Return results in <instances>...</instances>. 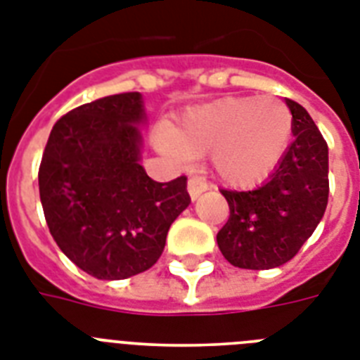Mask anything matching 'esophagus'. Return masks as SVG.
I'll return each mask as SVG.
<instances>
[{
	"label": "esophagus",
	"instance_id": "1",
	"mask_svg": "<svg viewBox=\"0 0 360 360\" xmlns=\"http://www.w3.org/2000/svg\"><path fill=\"white\" fill-rule=\"evenodd\" d=\"M186 188H188L190 198H192V200H195V198H198L201 192H205V190L209 188V185H207V181L201 179V177H190Z\"/></svg>",
	"mask_w": 360,
	"mask_h": 360
}]
</instances>
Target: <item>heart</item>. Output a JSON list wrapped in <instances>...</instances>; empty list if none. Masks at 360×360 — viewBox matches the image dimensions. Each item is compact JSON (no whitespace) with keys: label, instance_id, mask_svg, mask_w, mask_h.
I'll list each match as a JSON object with an SVG mask.
<instances>
[{"label":"heart","instance_id":"1","mask_svg":"<svg viewBox=\"0 0 360 360\" xmlns=\"http://www.w3.org/2000/svg\"><path fill=\"white\" fill-rule=\"evenodd\" d=\"M290 134L292 114L283 99L224 98L160 131L157 148L179 162L210 153V166L224 183L250 186L274 170Z\"/></svg>","mask_w":360,"mask_h":360}]
</instances>
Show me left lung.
Wrapping results in <instances>:
<instances>
[{"instance_id":"left-lung-1","label":"left lung","mask_w":360,"mask_h":360,"mask_svg":"<svg viewBox=\"0 0 360 360\" xmlns=\"http://www.w3.org/2000/svg\"><path fill=\"white\" fill-rule=\"evenodd\" d=\"M292 112L290 148L264 185L221 190L229 220L216 235L227 262L268 270L288 262L322 220L329 198L327 142L302 105L286 98Z\"/></svg>"}]
</instances>
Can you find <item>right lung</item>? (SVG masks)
Wrapping results in <instances>:
<instances>
[{"instance_id":"1","label":"right lung","mask_w":360,"mask_h":360,"mask_svg":"<svg viewBox=\"0 0 360 360\" xmlns=\"http://www.w3.org/2000/svg\"><path fill=\"white\" fill-rule=\"evenodd\" d=\"M139 92L75 107L49 133L38 188L49 233L70 261L98 279L150 270L174 220L188 207L186 175L157 183L140 166Z\"/></svg>"}]
</instances>
